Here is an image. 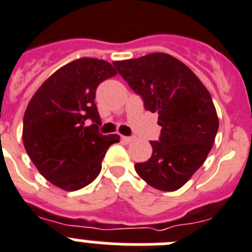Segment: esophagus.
Here are the masks:
<instances>
[{"label": "esophagus", "instance_id": "34e87169", "mask_svg": "<svg viewBox=\"0 0 252 252\" xmlns=\"http://www.w3.org/2000/svg\"><path fill=\"white\" fill-rule=\"evenodd\" d=\"M122 140H123L124 143H126V144H128V143L133 142V140H134V138H133V137H122Z\"/></svg>", "mask_w": 252, "mask_h": 252}]
</instances>
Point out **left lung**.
Masks as SVG:
<instances>
[{"instance_id":"left-lung-1","label":"left lung","mask_w":252,"mask_h":252,"mask_svg":"<svg viewBox=\"0 0 252 252\" xmlns=\"http://www.w3.org/2000/svg\"><path fill=\"white\" fill-rule=\"evenodd\" d=\"M113 65L144 109L158 113L159 139L152 157L135 163L138 176L160 191H176L203 164L219 130L210 93L191 69L168 54L156 53Z\"/></svg>"}]
</instances>
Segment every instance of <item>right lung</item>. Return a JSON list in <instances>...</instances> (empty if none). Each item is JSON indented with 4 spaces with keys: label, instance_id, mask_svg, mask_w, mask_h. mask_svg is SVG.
Here are the masks:
<instances>
[{
    "label": "right lung",
    "instance_id": "obj_1",
    "mask_svg": "<svg viewBox=\"0 0 252 252\" xmlns=\"http://www.w3.org/2000/svg\"><path fill=\"white\" fill-rule=\"evenodd\" d=\"M117 74L105 60L83 58L56 70L30 100L22 139L30 159L49 182L76 191L98 177L101 160L118 134L99 133L95 104L99 84ZM93 124L86 126V121Z\"/></svg>",
    "mask_w": 252,
    "mask_h": 252
}]
</instances>
